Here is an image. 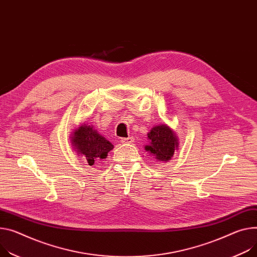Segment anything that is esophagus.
I'll use <instances>...</instances> for the list:
<instances>
[{
    "instance_id": "obj_1",
    "label": "esophagus",
    "mask_w": 257,
    "mask_h": 257,
    "mask_svg": "<svg viewBox=\"0 0 257 257\" xmlns=\"http://www.w3.org/2000/svg\"><path fill=\"white\" fill-rule=\"evenodd\" d=\"M135 141V139L133 137H128V138H124V139H121L120 140V142L121 143H123V144H131V143H133Z\"/></svg>"
}]
</instances>
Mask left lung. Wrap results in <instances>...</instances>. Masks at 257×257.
Segmentation results:
<instances>
[{
  "label": "left lung",
  "mask_w": 257,
  "mask_h": 257,
  "mask_svg": "<svg viewBox=\"0 0 257 257\" xmlns=\"http://www.w3.org/2000/svg\"><path fill=\"white\" fill-rule=\"evenodd\" d=\"M147 136L149 144L145 145V150L160 162L168 163L171 161L175 150L179 148L178 137L166 123L153 126Z\"/></svg>",
  "instance_id": "obj_1"
}]
</instances>
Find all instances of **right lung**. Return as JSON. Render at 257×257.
<instances>
[{
	"label": "right lung",
	"instance_id": "right-lung-1",
	"mask_svg": "<svg viewBox=\"0 0 257 257\" xmlns=\"http://www.w3.org/2000/svg\"><path fill=\"white\" fill-rule=\"evenodd\" d=\"M70 139L74 151L84 157L88 166H93L94 163L107 159L108 152L114 148L112 143L98 134L93 125H88L86 122L75 128Z\"/></svg>",
	"mask_w": 257,
	"mask_h": 257
}]
</instances>
